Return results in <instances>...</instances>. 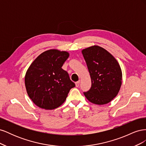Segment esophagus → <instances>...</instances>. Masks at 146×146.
I'll return each mask as SVG.
<instances>
[{
  "instance_id": "esophagus-1",
  "label": "esophagus",
  "mask_w": 146,
  "mask_h": 146,
  "mask_svg": "<svg viewBox=\"0 0 146 146\" xmlns=\"http://www.w3.org/2000/svg\"><path fill=\"white\" fill-rule=\"evenodd\" d=\"M80 80H78V82H76V86L77 87H78L79 85H80Z\"/></svg>"
}]
</instances>
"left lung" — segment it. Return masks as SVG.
<instances>
[{
    "label": "left lung",
    "instance_id": "obj_1",
    "mask_svg": "<svg viewBox=\"0 0 146 146\" xmlns=\"http://www.w3.org/2000/svg\"><path fill=\"white\" fill-rule=\"evenodd\" d=\"M91 79V87L84 95L90 102L104 105L117 95L122 74L116 58L105 48L92 46L82 50Z\"/></svg>",
    "mask_w": 146,
    "mask_h": 146
}]
</instances>
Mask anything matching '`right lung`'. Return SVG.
I'll return each instance as SVG.
<instances>
[{
	"mask_svg": "<svg viewBox=\"0 0 146 146\" xmlns=\"http://www.w3.org/2000/svg\"><path fill=\"white\" fill-rule=\"evenodd\" d=\"M69 56L66 51L50 49L42 52L29 66L25 76V88L30 99L39 108L59 107L75 87L68 73L61 68Z\"/></svg>",
	"mask_w": 146,
	"mask_h": 146,
	"instance_id": "right-lung-1",
	"label": "right lung"
}]
</instances>
